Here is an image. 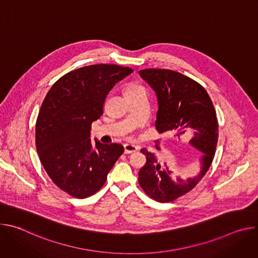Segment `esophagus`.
Here are the masks:
<instances>
[{
	"label": "esophagus",
	"mask_w": 258,
	"mask_h": 258,
	"mask_svg": "<svg viewBox=\"0 0 258 258\" xmlns=\"http://www.w3.org/2000/svg\"><path fill=\"white\" fill-rule=\"evenodd\" d=\"M123 147H124V153L125 154L134 153L138 150V147L135 146V145H132V144H125Z\"/></svg>",
	"instance_id": "obj_1"
}]
</instances>
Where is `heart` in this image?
I'll use <instances>...</instances> for the list:
<instances>
[{"instance_id":"obj_1","label":"heart","mask_w":258,"mask_h":258,"mask_svg":"<svg viewBox=\"0 0 258 258\" xmlns=\"http://www.w3.org/2000/svg\"><path fill=\"white\" fill-rule=\"evenodd\" d=\"M138 88H140V86H138V85H136V84H131V85H128V86L125 88V92H127V91H133V90H136V89H138Z\"/></svg>"}]
</instances>
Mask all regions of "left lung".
<instances>
[{
    "mask_svg": "<svg viewBox=\"0 0 258 258\" xmlns=\"http://www.w3.org/2000/svg\"><path fill=\"white\" fill-rule=\"evenodd\" d=\"M139 75L157 96L156 130L160 134L174 132L178 139L192 133L189 143L201 152L198 174L182 179L178 176L172 178L168 167L161 165L153 153L147 149L141 150L147 159L139 171L141 188L158 202H171L190 192L211 165L218 140L215 109L206 90L179 72L149 68L140 70Z\"/></svg>",
    "mask_w": 258,
    "mask_h": 258,
    "instance_id": "obj_1",
    "label": "left lung"
}]
</instances>
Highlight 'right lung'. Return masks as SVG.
Wrapping results in <instances>:
<instances>
[{"mask_svg": "<svg viewBox=\"0 0 258 258\" xmlns=\"http://www.w3.org/2000/svg\"><path fill=\"white\" fill-rule=\"evenodd\" d=\"M133 72L115 64L89 65L66 73L48 92L35 123V146L50 178L76 198L105 183L123 153L120 144L91 142L93 121L103 114L108 93Z\"/></svg>", "mask_w": 258, "mask_h": 258, "instance_id": "add662e5", "label": "right lung"}]
</instances>
